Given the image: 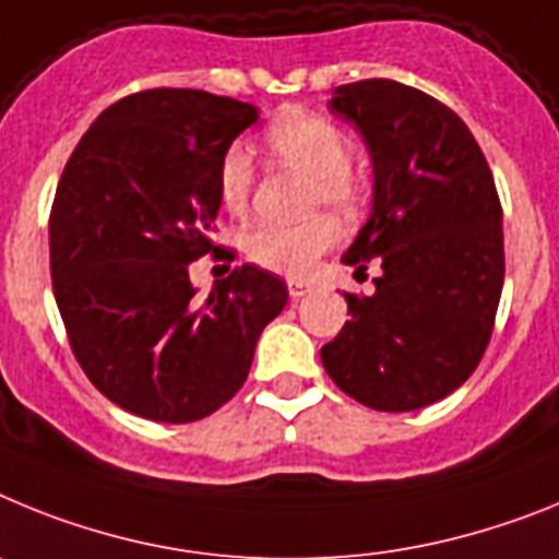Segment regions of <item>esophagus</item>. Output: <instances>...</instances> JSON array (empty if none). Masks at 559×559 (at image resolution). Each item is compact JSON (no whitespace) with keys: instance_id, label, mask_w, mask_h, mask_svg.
I'll return each instance as SVG.
<instances>
[{"instance_id":"34e87169","label":"esophagus","mask_w":559,"mask_h":559,"mask_svg":"<svg viewBox=\"0 0 559 559\" xmlns=\"http://www.w3.org/2000/svg\"><path fill=\"white\" fill-rule=\"evenodd\" d=\"M286 289H289V298L300 300L307 293H312V284H307V281L300 278H289L286 281Z\"/></svg>"}]
</instances>
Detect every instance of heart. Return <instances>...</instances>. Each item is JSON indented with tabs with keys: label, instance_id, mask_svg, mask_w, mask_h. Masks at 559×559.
Returning a JSON list of instances; mask_svg holds the SVG:
<instances>
[{
	"label": "heart",
	"instance_id": "1",
	"mask_svg": "<svg viewBox=\"0 0 559 559\" xmlns=\"http://www.w3.org/2000/svg\"><path fill=\"white\" fill-rule=\"evenodd\" d=\"M266 148L286 165L312 177L309 207H329L343 219L360 216L366 191L352 174V143L332 120L289 111L270 123ZM252 159L245 145L233 143L219 159L216 188L227 211H245L252 193ZM337 241V225L329 216H312L300 225H261L247 236V255L255 264L284 275H307L314 261Z\"/></svg>",
	"mask_w": 559,
	"mask_h": 559
}]
</instances>
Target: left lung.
Wrapping results in <instances>:
<instances>
[{
    "mask_svg": "<svg viewBox=\"0 0 559 559\" xmlns=\"http://www.w3.org/2000/svg\"><path fill=\"white\" fill-rule=\"evenodd\" d=\"M373 163L371 216L343 255L377 293L348 295L320 348L334 385L373 411H419L481 362L503 286V211L481 145L450 106L388 78L334 90Z\"/></svg>",
    "mask_w": 559,
    "mask_h": 559,
    "instance_id": "obj_1",
    "label": "left lung"
}]
</instances>
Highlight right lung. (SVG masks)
I'll list each match as a JSON object with an SVG mask.
<instances>
[{
    "label": "right lung",
    "instance_id": "obj_1",
    "mask_svg": "<svg viewBox=\"0 0 559 559\" xmlns=\"http://www.w3.org/2000/svg\"><path fill=\"white\" fill-rule=\"evenodd\" d=\"M255 106L202 90H145L100 111L58 179L50 275L78 366L106 400L152 421L211 416L245 385L286 284L236 266L197 298L188 266L219 213L222 154Z\"/></svg>",
    "mask_w": 559,
    "mask_h": 559
}]
</instances>
